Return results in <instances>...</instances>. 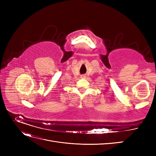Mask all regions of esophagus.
<instances>
[{
    "mask_svg": "<svg viewBox=\"0 0 156 156\" xmlns=\"http://www.w3.org/2000/svg\"><path fill=\"white\" fill-rule=\"evenodd\" d=\"M81 77L82 78H84V77H85V76H84V75H83V76H81Z\"/></svg>",
    "mask_w": 156,
    "mask_h": 156,
    "instance_id": "obj_1",
    "label": "esophagus"
}]
</instances>
